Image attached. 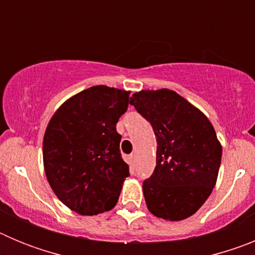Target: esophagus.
<instances>
[{"instance_id":"esophagus-1","label":"esophagus","mask_w":255,"mask_h":255,"mask_svg":"<svg viewBox=\"0 0 255 255\" xmlns=\"http://www.w3.org/2000/svg\"><path fill=\"white\" fill-rule=\"evenodd\" d=\"M128 161H129L130 166H131V167H134V164H135V153H131V154H129V157H128Z\"/></svg>"}]
</instances>
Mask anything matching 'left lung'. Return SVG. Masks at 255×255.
<instances>
[{
  "label": "left lung",
  "instance_id": "8db88e82",
  "mask_svg": "<svg viewBox=\"0 0 255 255\" xmlns=\"http://www.w3.org/2000/svg\"><path fill=\"white\" fill-rule=\"evenodd\" d=\"M130 105L149 121L157 139L155 168L143 181L155 217L181 221L194 215L216 185L222 147L204 114L170 89L134 93Z\"/></svg>",
  "mask_w": 255,
  "mask_h": 255
}]
</instances>
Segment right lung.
Listing matches in <instances>:
<instances>
[{"label":"right lung","mask_w":255,"mask_h":255,"mask_svg":"<svg viewBox=\"0 0 255 255\" xmlns=\"http://www.w3.org/2000/svg\"><path fill=\"white\" fill-rule=\"evenodd\" d=\"M130 92L106 85L71 97L49 120L43 139L46 176L58 199L83 216L116 206L129 166L120 152L116 124Z\"/></svg>","instance_id":"add662e5"}]
</instances>
